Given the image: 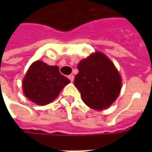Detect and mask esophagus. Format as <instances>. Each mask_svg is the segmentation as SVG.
<instances>
[{"instance_id": "esophagus-1", "label": "esophagus", "mask_w": 152, "mask_h": 152, "mask_svg": "<svg viewBox=\"0 0 152 152\" xmlns=\"http://www.w3.org/2000/svg\"><path fill=\"white\" fill-rule=\"evenodd\" d=\"M68 79H70V81H71V82H73V79H74V76H73V74H70V75H68Z\"/></svg>"}]
</instances>
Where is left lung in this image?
<instances>
[{"label":"left lung","mask_w":152,"mask_h":152,"mask_svg":"<svg viewBox=\"0 0 152 152\" xmlns=\"http://www.w3.org/2000/svg\"><path fill=\"white\" fill-rule=\"evenodd\" d=\"M74 85L89 107L103 110L117 99L121 91V77L114 64L101 52L91 54L78 64Z\"/></svg>","instance_id":"obj_1"}]
</instances>
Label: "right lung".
Segmentation results:
<instances>
[{"label":"right lung","mask_w":152,"mask_h":152,"mask_svg":"<svg viewBox=\"0 0 152 152\" xmlns=\"http://www.w3.org/2000/svg\"><path fill=\"white\" fill-rule=\"evenodd\" d=\"M70 80L59 72L57 66L36 61L30 66L23 81V91L31 102L47 105L58 96Z\"/></svg>","instance_id":"right-lung-1"}]
</instances>
